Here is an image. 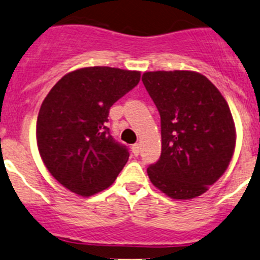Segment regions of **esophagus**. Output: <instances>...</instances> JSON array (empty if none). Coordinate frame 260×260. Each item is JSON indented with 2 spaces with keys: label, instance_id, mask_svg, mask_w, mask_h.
<instances>
[{
  "label": "esophagus",
  "instance_id": "obj_1",
  "mask_svg": "<svg viewBox=\"0 0 260 260\" xmlns=\"http://www.w3.org/2000/svg\"><path fill=\"white\" fill-rule=\"evenodd\" d=\"M131 151H133L134 155H139V153H140V144H134V145L131 146Z\"/></svg>",
  "mask_w": 260,
  "mask_h": 260
}]
</instances>
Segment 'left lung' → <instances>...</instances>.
I'll use <instances>...</instances> for the list:
<instances>
[{"label":"left lung","instance_id":"8db88e82","mask_svg":"<svg viewBox=\"0 0 260 260\" xmlns=\"http://www.w3.org/2000/svg\"><path fill=\"white\" fill-rule=\"evenodd\" d=\"M141 81L160 115L161 154L148 168L149 179L171 199L201 196L225 173L235 150L228 102L197 72H145Z\"/></svg>","mask_w":260,"mask_h":260}]
</instances>
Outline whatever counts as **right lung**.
<instances>
[{"instance_id": "obj_1", "label": "right lung", "mask_w": 260, "mask_h": 260, "mask_svg": "<svg viewBox=\"0 0 260 260\" xmlns=\"http://www.w3.org/2000/svg\"><path fill=\"white\" fill-rule=\"evenodd\" d=\"M140 81V72L87 67L66 74L43 101L37 143L51 176L79 196L111 186L129 150L107 127L110 107Z\"/></svg>"}]
</instances>
